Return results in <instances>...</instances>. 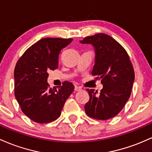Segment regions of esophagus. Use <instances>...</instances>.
<instances>
[{"label":"esophagus","instance_id":"obj_1","mask_svg":"<svg viewBox=\"0 0 152 152\" xmlns=\"http://www.w3.org/2000/svg\"><path fill=\"white\" fill-rule=\"evenodd\" d=\"M75 91H80V90H82V88H80V87L75 86Z\"/></svg>","mask_w":152,"mask_h":152}]
</instances>
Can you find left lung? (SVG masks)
<instances>
[{"instance_id":"left-lung-1","label":"left lung","mask_w":152,"mask_h":152,"mask_svg":"<svg viewBox=\"0 0 152 152\" xmlns=\"http://www.w3.org/2000/svg\"><path fill=\"white\" fill-rule=\"evenodd\" d=\"M90 44L95 51V64L92 75L101 80L100 93L87 89L90 100L85 105L88 116L108 120L122 110L130 98L134 71L126 51L113 37L100 33L80 41Z\"/></svg>"}]
</instances>
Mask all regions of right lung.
Instances as JSON below:
<instances>
[{
  "instance_id": "1",
  "label": "right lung",
  "mask_w": 152,
  "mask_h": 152,
  "mask_svg": "<svg viewBox=\"0 0 152 152\" xmlns=\"http://www.w3.org/2000/svg\"><path fill=\"white\" fill-rule=\"evenodd\" d=\"M72 39L44 38L30 47L14 69L15 97L26 116L39 124L52 122L60 116L63 106L75 87L63 83L59 89L49 88L48 72L58 67L60 51Z\"/></svg>"
}]
</instances>
